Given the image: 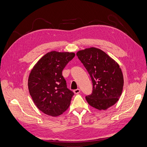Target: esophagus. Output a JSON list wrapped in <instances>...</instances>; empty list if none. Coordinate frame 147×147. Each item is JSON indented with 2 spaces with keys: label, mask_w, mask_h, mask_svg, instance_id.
<instances>
[{
  "label": "esophagus",
  "mask_w": 147,
  "mask_h": 147,
  "mask_svg": "<svg viewBox=\"0 0 147 147\" xmlns=\"http://www.w3.org/2000/svg\"><path fill=\"white\" fill-rule=\"evenodd\" d=\"M80 92V89H77V90H74V92L75 94H78Z\"/></svg>",
  "instance_id": "esophagus-1"
}]
</instances>
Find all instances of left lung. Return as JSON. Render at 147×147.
I'll return each instance as SVG.
<instances>
[{
	"label": "left lung",
	"instance_id": "obj_1",
	"mask_svg": "<svg viewBox=\"0 0 147 147\" xmlns=\"http://www.w3.org/2000/svg\"><path fill=\"white\" fill-rule=\"evenodd\" d=\"M77 56L90 74L92 92L86 96L88 103L99 110H105L117 103L124 85L123 75L118 64L99 48L78 51Z\"/></svg>",
	"mask_w": 147,
	"mask_h": 147
}]
</instances>
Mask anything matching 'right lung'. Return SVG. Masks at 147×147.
<instances>
[{"label": "right lung", "mask_w": 147, "mask_h": 147, "mask_svg": "<svg viewBox=\"0 0 147 147\" xmlns=\"http://www.w3.org/2000/svg\"><path fill=\"white\" fill-rule=\"evenodd\" d=\"M74 53L52 51L36 63L28 78L30 95L37 108L52 117L69 108L74 92L67 88L63 70L75 56Z\"/></svg>", "instance_id": "right-lung-1"}]
</instances>
